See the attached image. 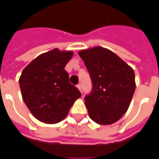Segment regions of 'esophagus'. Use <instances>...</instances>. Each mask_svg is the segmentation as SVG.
I'll use <instances>...</instances> for the list:
<instances>
[{
  "instance_id": "esophagus-1",
  "label": "esophagus",
  "mask_w": 159,
  "mask_h": 159,
  "mask_svg": "<svg viewBox=\"0 0 159 159\" xmlns=\"http://www.w3.org/2000/svg\"><path fill=\"white\" fill-rule=\"evenodd\" d=\"M77 88L80 90V92H82V87H81V85H77Z\"/></svg>"
}]
</instances>
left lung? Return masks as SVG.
I'll return each instance as SVG.
<instances>
[{
  "mask_svg": "<svg viewBox=\"0 0 159 159\" xmlns=\"http://www.w3.org/2000/svg\"><path fill=\"white\" fill-rule=\"evenodd\" d=\"M92 82L85 103L90 118L99 125L120 120L135 91V74L129 65L110 49L100 46L79 51Z\"/></svg>",
  "mask_w": 159,
  "mask_h": 159,
  "instance_id": "obj_1",
  "label": "left lung"
}]
</instances>
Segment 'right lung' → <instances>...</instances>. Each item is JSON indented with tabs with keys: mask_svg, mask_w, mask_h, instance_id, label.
Wrapping results in <instances>:
<instances>
[{
	"mask_svg": "<svg viewBox=\"0 0 159 159\" xmlns=\"http://www.w3.org/2000/svg\"><path fill=\"white\" fill-rule=\"evenodd\" d=\"M74 52L54 49L43 53L24 68L20 77L25 105L38 121L55 124L67 116L81 93L69 83L65 71Z\"/></svg>",
	"mask_w": 159,
	"mask_h": 159,
	"instance_id": "1",
	"label": "right lung"
}]
</instances>
